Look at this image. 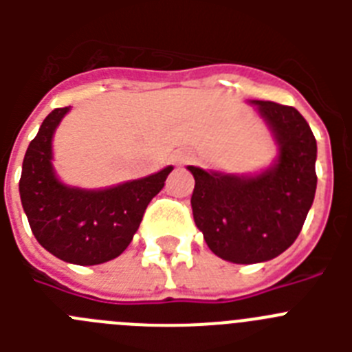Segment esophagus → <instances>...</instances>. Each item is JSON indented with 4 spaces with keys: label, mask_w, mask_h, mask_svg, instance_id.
Listing matches in <instances>:
<instances>
[{
    "label": "esophagus",
    "mask_w": 352,
    "mask_h": 352,
    "mask_svg": "<svg viewBox=\"0 0 352 352\" xmlns=\"http://www.w3.org/2000/svg\"><path fill=\"white\" fill-rule=\"evenodd\" d=\"M173 160L174 164H186V162L190 160V153H186V151H176V153L173 155Z\"/></svg>",
    "instance_id": "esophagus-1"
}]
</instances>
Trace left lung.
Returning a JSON list of instances; mask_svg holds the SVG:
<instances>
[{
  "instance_id": "8db88e82",
  "label": "left lung",
  "mask_w": 352,
  "mask_h": 352,
  "mask_svg": "<svg viewBox=\"0 0 352 352\" xmlns=\"http://www.w3.org/2000/svg\"><path fill=\"white\" fill-rule=\"evenodd\" d=\"M276 144V158L254 174L188 166L195 179L192 211L204 241L220 259L264 263L300 234L316 195L317 142L294 107L252 100Z\"/></svg>"
}]
</instances>
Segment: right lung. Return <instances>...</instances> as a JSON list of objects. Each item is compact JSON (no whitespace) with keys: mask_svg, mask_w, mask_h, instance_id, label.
<instances>
[{"mask_svg":"<svg viewBox=\"0 0 352 352\" xmlns=\"http://www.w3.org/2000/svg\"><path fill=\"white\" fill-rule=\"evenodd\" d=\"M70 107L54 109L24 155L19 194L36 241L65 263L93 266L123 254L173 166L107 188L65 185L52 166V138Z\"/></svg>","mask_w":352,"mask_h":352,"instance_id":"obj_1","label":"right lung"}]
</instances>
